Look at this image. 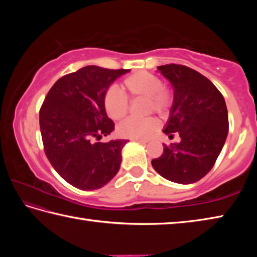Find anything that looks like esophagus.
<instances>
[{"mask_svg": "<svg viewBox=\"0 0 257 257\" xmlns=\"http://www.w3.org/2000/svg\"><path fill=\"white\" fill-rule=\"evenodd\" d=\"M133 141L141 143V144H146V143H147V141H143V139H133Z\"/></svg>", "mask_w": 257, "mask_h": 257, "instance_id": "obj_1", "label": "esophagus"}]
</instances>
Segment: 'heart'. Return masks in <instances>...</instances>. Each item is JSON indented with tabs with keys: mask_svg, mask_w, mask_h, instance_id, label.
Returning a JSON list of instances; mask_svg holds the SVG:
<instances>
[{
	"mask_svg": "<svg viewBox=\"0 0 257 257\" xmlns=\"http://www.w3.org/2000/svg\"><path fill=\"white\" fill-rule=\"evenodd\" d=\"M122 88L129 97L147 98V112H156L164 115L171 105V93L163 86L161 78L151 72L138 71L128 76L122 81ZM104 108L112 120H121L127 115L129 103L127 97L118 89L108 88L104 93ZM156 118L144 120L127 119L119 124L118 134L121 137L130 139H147L159 129Z\"/></svg>",
	"mask_w": 257,
	"mask_h": 257,
	"instance_id": "obj_1",
	"label": "heart"
}]
</instances>
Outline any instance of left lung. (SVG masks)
Returning <instances> with one entry per match:
<instances>
[{
  "label": "left lung",
  "instance_id": "left-lung-1",
  "mask_svg": "<svg viewBox=\"0 0 257 257\" xmlns=\"http://www.w3.org/2000/svg\"><path fill=\"white\" fill-rule=\"evenodd\" d=\"M170 81L173 102L163 133L179 143L163 145L162 155L152 161L154 170L167 180L194 184L214 165L228 136V110L216 87L201 73L180 64L158 67Z\"/></svg>",
  "mask_w": 257,
  "mask_h": 257
}]
</instances>
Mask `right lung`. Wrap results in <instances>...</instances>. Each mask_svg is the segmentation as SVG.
<instances>
[{"label":"right lung","instance_id":"right-lung-1","mask_svg":"<svg viewBox=\"0 0 257 257\" xmlns=\"http://www.w3.org/2000/svg\"><path fill=\"white\" fill-rule=\"evenodd\" d=\"M129 69L87 66L52 86L40 111L47 159L55 171L81 190L105 186L118 173L128 139L96 142L114 130L104 108V93Z\"/></svg>","mask_w":257,"mask_h":257}]
</instances>
